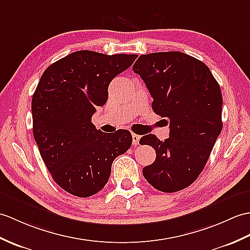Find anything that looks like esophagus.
<instances>
[{"mask_svg": "<svg viewBox=\"0 0 250 250\" xmlns=\"http://www.w3.org/2000/svg\"><path fill=\"white\" fill-rule=\"evenodd\" d=\"M139 139H141V136L137 134H134V133H132V143L134 146H136V145L139 144Z\"/></svg>", "mask_w": 250, "mask_h": 250, "instance_id": "obj_1", "label": "esophagus"}]
</instances>
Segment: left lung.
I'll use <instances>...</instances> for the list:
<instances>
[{"label": "left lung", "instance_id": "1", "mask_svg": "<svg viewBox=\"0 0 250 250\" xmlns=\"http://www.w3.org/2000/svg\"><path fill=\"white\" fill-rule=\"evenodd\" d=\"M132 69L152 96L153 112L168 118L170 127L164 142L154 134L139 141L156 153L143 175L164 193L181 190L204 170L222 132L220 87L205 62L178 51L141 55Z\"/></svg>", "mask_w": 250, "mask_h": 250}]
</instances>
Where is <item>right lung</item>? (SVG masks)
I'll return each instance as SVG.
<instances>
[{
  "instance_id": "1",
  "label": "right lung",
  "mask_w": 250,
  "mask_h": 250,
  "mask_svg": "<svg viewBox=\"0 0 250 250\" xmlns=\"http://www.w3.org/2000/svg\"><path fill=\"white\" fill-rule=\"evenodd\" d=\"M136 57L77 51L40 78L32 99L33 134L52 178L69 194L85 198L100 191L114 160L131 147L130 131L103 134L91 117L106 103L109 83Z\"/></svg>"
}]
</instances>
